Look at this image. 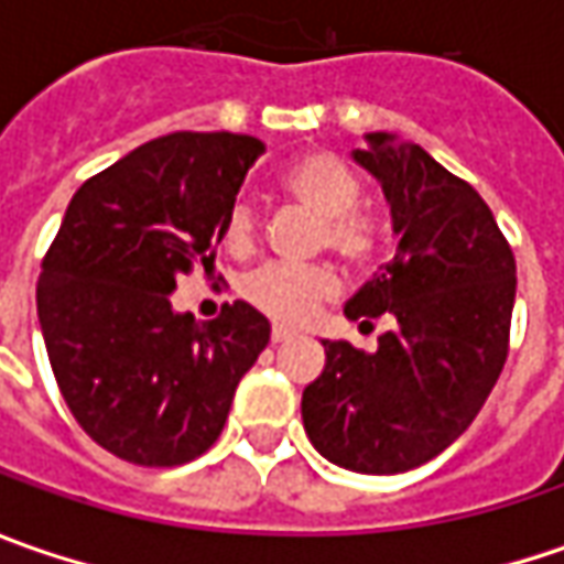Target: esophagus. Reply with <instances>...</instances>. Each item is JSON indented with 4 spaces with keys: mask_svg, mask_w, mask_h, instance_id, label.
Segmentation results:
<instances>
[{
    "mask_svg": "<svg viewBox=\"0 0 564 564\" xmlns=\"http://www.w3.org/2000/svg\"><path fill=\"white\" fill-rule=\"evenodd\" d=\"M292 336H294V333H292V329H285V326H272V333H270L272 345H279V341H289Z\"/></svg>",
    "mask_w": 564,
    "mask_h": 564,
    "instance_id": "1",
    "label": "esophagus"
}]
</instances>
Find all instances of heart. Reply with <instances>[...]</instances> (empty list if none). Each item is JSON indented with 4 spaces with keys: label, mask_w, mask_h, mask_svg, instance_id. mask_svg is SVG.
Segmentation results:
<instances>
[{
    "label": "heart",
    "mask_w": 564,
    "mask_h": 564,
    "mask_svg": "<svg viewBox=\"0 0 564 564\" xmlns=\"http://www.w3.org/2000/svg\"><path fill=\"white\" fill-rule=\"evenodd\" d=\"M282 187L294 204L323 219L319 245L338 253L345 263H367L379 248V226L370 213L358 209V175L333 153H307L289 165ZM223 245L231 253H250L257 245V213L248 204H235L223 223ZM338 282L326 267H263L245 282V297L279 323H301L323 301L336 294Z\"/></svg>",
    "instance_id": "heart-1"
}]
</instances>
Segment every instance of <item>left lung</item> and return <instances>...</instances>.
Instances as JSON below:
<instances>
[{"instance_id":"left-lung-1","label":"left lung","mask_w":564,"mask_h":564,"mask_svg":"<svg viewBox=\"0 0 564 564\" xmlns=\"http://www.w3.org/2000/svg\"><path fill=\"white\" fill-rule=\"evenodd\" d=\"M351 160L382 187L399 248L345 316L392 329L377 351L323 338L326 367L301 395L314 448L358 474L426 465L465 433L509 355L514 257L489 206L423 147L364 134Z\"/></svg>"}]
</instances>
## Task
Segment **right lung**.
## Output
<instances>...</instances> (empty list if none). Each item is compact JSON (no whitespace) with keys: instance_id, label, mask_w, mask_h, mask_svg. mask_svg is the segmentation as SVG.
Listing matches in <instances>:
<instances>
[{"instance_id":"obj_1","label":"right lung","mask_w":564,"mask_h":564,"mask_svg":"<svg viewBox=\"0 0 564 564\" xmlns=\"http://www.w3.org/2000/svg\"><path fill=\"white\" fill-rule=\"evenodd\" d=\"M263 141L178 131L77 187L36 282L55 382L84 433L131 465L194 462L219 440L241 377L270 341L245 301L178 314V279L213 272L223 223Z\"/></svg>"}]
</instances>
